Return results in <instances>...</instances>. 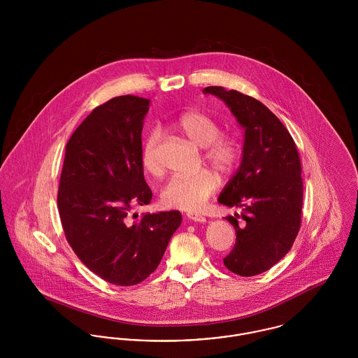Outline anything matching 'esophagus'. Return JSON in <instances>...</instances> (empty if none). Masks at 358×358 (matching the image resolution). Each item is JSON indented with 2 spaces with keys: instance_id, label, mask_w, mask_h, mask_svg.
<instances>
[{
  "instance_id": "34e87169",
  "label": "esophagus",
  "mask_w": 358,
  "mask_h": 358,
  "mask_svg": "<svg viewBox=\"0 0 358 358\" xmlns=\"http://www.w3.org/2000/svg\"><path fill=\"white\" fill-rule=\"evenodd\" d=\"M187 217H188L189 220H193V222H200V223H204V222H206V217H203V215H200V214H197V213H188Z\"/></svg>"
}]
</instances>
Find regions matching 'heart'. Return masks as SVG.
I'll list each match as a JSON object with an SVG mask.
<instances>
[{
    "label": "heart",
    "mask_w": 358,
    "mask_h": 358,
    "mask_svg": "<svg viewBox=\"0 0 358 358\" xmlns=\"http://www.w3.org/2000/svg\"><path fill=\"white\" fill-rule=\"evenodd\" d=\"M171 127L188 138L192 144L204 148V159L222 174L230 173L238 162L240 148L237 141L229 136H220V122L203 111L189 110L180 114ZM161 140L159 129H151L141 144V164L144 169L158 176L162 173V164L158 154ZM217 177L208 170L194 174H177L166 182L162 200L169 207L182 211H196L215 191Z\"/></svg>",
    "instance_id": "heart-1"
}]
</instances>
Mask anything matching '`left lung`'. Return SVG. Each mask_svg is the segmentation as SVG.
Returning <instances> with one entry per match:
<instances>
[{
  "mask_svg": "<svg viewBox=\"0 0 358 358\" xmlns=\"http://www.w3.org/2000/svg\"><path fill=\"white\" fill-rule=\"evenodd\" d=\"M244 129L243 157L218 201L243 208L224 220L236 229V244L223 259L227 270L253 276L270 270L290 250L301 224L303 178L294 140L273 111L236 90L207 87Z\"/></svg>",
  "mask_w": 358,
  "mask_h": 358,
  "instance_id": "obj_1",
  "label": "left lung"
}]
</instances>
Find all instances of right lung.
<instances>
[{"label": "right lung", "mask_w": 358, "mask_h": 358, "mask_svg": "<svg viewBox=\"0 0 358 358\" xmlns=\"http://www.w3.org/2000/svg\"><path fill=\"white\" fill-rule=\"evenodd\" d=\"M148 109L150 99L134 95L95 108L66 143L59 178L57 203L69 245L87 268L118 286L157 270L182 220L176 210L129 215L152 197L140 157Z\"/></svg>", "instance_id": "obj_1"}]
</instances>
